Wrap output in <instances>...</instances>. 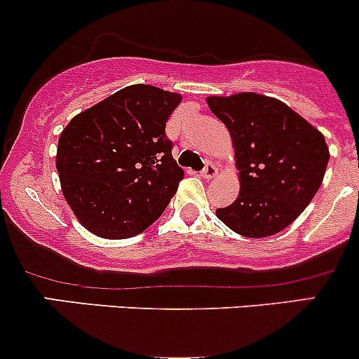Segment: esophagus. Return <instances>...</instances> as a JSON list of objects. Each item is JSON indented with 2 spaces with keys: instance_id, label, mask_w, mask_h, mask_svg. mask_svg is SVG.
<instances>
[{
  "instance_id": "34e87169",
  "label": "esophagus",
  "mask_w": 359,
  "mask_h": 359,
  "mask_svg": "<svg viewBox=\"0 0 359 359\" xmlns=\"http://www.w3.org/2000/svg\"><path fill=\"white\" fill-rule=\"evenodd\" d=\"M201 175L205 177V179H213V177L217 175V166L213 165V163H206L205 168L201 170Z\"/></svg>"
}]
</instances>
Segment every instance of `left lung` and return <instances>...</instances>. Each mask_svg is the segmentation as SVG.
<instances>
[{"instance_id":"left-lung-1","label":"left lung","mask_w":359,"mask_h":359,"mask_svg":"<svg viewBox=\"0 0 359 359\" xmlns=\"http://www.w3.org/2000/svg\"><path fill=\"white\" fill-rule=\"evenodd\" d=\"M227 126L241 191L217 217L234 233L266 238L288 227L323 182L330 153L325 137L281 100L259 93L206 99Z\"/></svg>"}]
</instances>
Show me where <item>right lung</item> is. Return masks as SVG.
I'll list each match as a JSON object with an SVG mask.
<instances>
[{
	"label": "right lung",
	"mask_w": 359,
	"mask_h": 359,
	"mask_svg": "<svg viewBox=\"0 0 359 359\" xmlns=\"http://www.w3.org/2000/svg\"><path fill=\"white\" fill-rule=\"evenodd\" d=\"M180 100L156 86H126L79 112L60 133L62 193L90 233L125 240L165 212L184 179L165 132Z\"/></svg>",
	"instance_id": "add662e5"
}]
</instances>
